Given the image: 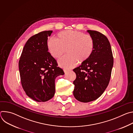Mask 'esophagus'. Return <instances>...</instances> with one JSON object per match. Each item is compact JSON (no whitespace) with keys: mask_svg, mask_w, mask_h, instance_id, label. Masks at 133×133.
Segmentation results:
<instances>
[{"mask_svg":"<svg viewBox=\"0 0 133 133\" xmlns=\"http://www.w3.org/2000/svg\"><path fill=\"white\" fill-rule=\"evenodd\" d=\"M69 71V70H66V69H64V72H65V74L67 73Z\"/></svg>","mask_w":133,"mask_h":133,"instance_id":"34e87169","label":"esophagus"}]
</instances>
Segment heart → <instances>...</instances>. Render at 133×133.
I'll list each match as a JSON object with an SVG mask.
<instances>
[{
	"label": "heart",
	"instance_id": "heart-1",
	"mask_svg": "<svg viewBox=\"0 0 133 133\" xmlns=\"http://www.w3.org/2000/svg\"><path fill=\"white\" fill-rule=\"evenodd\" d=\"M56 38H50L47 47L50 54L55 58H59L65 52L68 55L58 61L59 66L64 68H71L78 62L82 64L88 61L95 49L92 38L76 30H66L59 32Z\"/></svg>",
	"mask_w": 133,
	"mask_h": 133
}]
</instances>
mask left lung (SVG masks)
Masks as SVG:
<instances>
[{
	"label": "left lung",
	"instance_id": "left-lung-1",
	"mask_svg": "<svg viewBox=\"0 0 133 133\" xmlns=\"http://www.w3.org/2000/svg\"><path fill=\"white\" fill-rule=\"evenodd\" d=\"M95 43L90 59L73 70L76 74L74 81L75 98L88 103L99 98L107 88L110 78L114 59L110 43L101 32L87 30Z\"/></svg>",
	"mask_w": 133,
	"mask_h": 133
}]
</instances>
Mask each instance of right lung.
Masks as SVG:
<instances>
[{
  "instance_id": "1",
  "label": "right lung",
  "mask_w": 133,
  "mask_h": 133,
  "mask_svg": "<svg viewBox=\"0 0 133 133\" xmlns=\"http://www.w3.org/2000/svg\"><path fill=\"white\" fill-rule=\"evenodd\" d=\"M52 32V30L44 31L31 37L25 45L19 61L23 88L29 98L38 102H45L53 97L55 78L64 75L48 52V37Z\"/></svg>"
}]
</instances>
